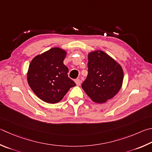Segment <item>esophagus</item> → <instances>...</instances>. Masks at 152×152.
Returning <instances> with one entry per match:
<instances>
[{"mask_svg": "<svg viewBox=\"0 0 152 152\" xmlns=\"http://www.w3.org/2000/svg\"><path fill=\"white\" fill-rule=\"evenodd\" d=\"M75 82H76V84L77 86H80L81 84V81H80V79H76Z\"/></svg>", "mask_w": 152, "mask_h": 152, "instance_id": "1", "label": "esophagus"}]
</instances>
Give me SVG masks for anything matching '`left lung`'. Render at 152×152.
<instances>
[{
	"label": "left lung",
	"instance_id": "1",
	"mask_svg": "<svg viewBox=\"0 0 152 152\" xmlns=\"http://www.w3.org/2000/svg\"><path fill=\"white\" fill-rule=\"evenodd\" d=\"M88 59V76L82 88L93 102L104 103L116 95L122 87V68L102 50L90 52Z\"/></svg>",
	"mask_w": 152,
	"mask_h": 152
}]
</instances>
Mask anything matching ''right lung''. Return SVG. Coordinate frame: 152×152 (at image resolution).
<instances>
[{
	"mask_svg": "<svg viewBox=\"0 0 152 152\" xmlns=\"http://www.w3.org/2000/svg\"><path fill=\"white\" fill-rule=\"evenodd\" d=\"M66 52L52 48L32 60L27 72L30 88L45 102L55 104L64 98L76 84L68 76V68L64 64Z\"/></svg>",
	"mask_w": 152,
	"mask_h": 152,
	"instance_id": "add662e5",
	"label": "right lung"
}]
</instances>
